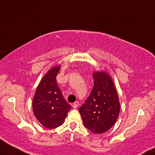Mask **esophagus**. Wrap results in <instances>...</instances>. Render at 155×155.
I'll return each instance as SVG.
<instances>
[{
  "label": "esophagus",
  "mask_w": 155,
  "mask_h": 155,
  "mask_svg": "<svg viewBox=\"0 0 155 155\" xmlns=\"http://www.w3.org/2000/svg\"><path fill=\"white\" fill-rule=\"evenodd\" d=\"M79 101H76L75 102H74V103L73 104H72V107H73L74 109H76V108H77L78 107H79Z\"/></svg>",
  "instance_id": "1"
}]
</instances>
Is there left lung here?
Returning <instances> with one entry per match:
<instances>
[{"label": "left lung", "instance_id": "left-lung-1", "mask_svg": "<svg viewBox=\"0 0 155 155\" xmlns=\"http://www.w3.org/2000/svg\"><path fill=\"white\" fill-rule=\"evenodd\" d=\"M93 89L79 111L84 126L92 132L101 134L108 131L116 122L120 111L118 94L108 74H93Z\"/></svg>", "mask_w": 155, "mask_h": 155}]
</instances>
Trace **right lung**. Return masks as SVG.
Wrapping results in <instances>:
<instances>
[{"instance_id": "right-lung-1", "label": "right lung", "mask_w": 155, "mask_h": 155, "mask_svg": "<svg viewBox=\"0 0 155 155\" xmlns=\"http://www.w3.org/2000/svg\"><path fill=\"white\" fill-rule=\"evenodd\" d=\"M60 68V66H54L45 74L33 99L34 116L47 129H54L63 124L71 109V105L64 99L56 83Z\"/></svg>"}]
</instances>
